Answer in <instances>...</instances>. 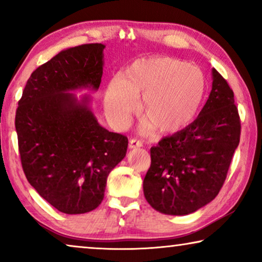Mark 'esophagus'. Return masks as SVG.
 <instances>
[{"mask_svg":"<svg viewBox=\"0 0 262 262\" xmlns=\"http://www.w3.org/2000/svg\"><path fill=\"white\" fill-rule=\"evenodd\" d=\"M142 145H143L142 141H138V139H130V142H128V149L141 148Z\"/></svg>","mask_w":262,"mask_h":262,"instance_id":"34e87169","label":"esophagus"}]
</instances>
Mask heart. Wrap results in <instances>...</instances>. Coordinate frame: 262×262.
<instances>
[{
  "label": "heart",
  "mask_w": 262,
  "mask_h": 262,
  "mask_svg": "<svg viewBox=\"0 0 262 262\" xmlns=\"http://www.w3.org/2000/svg\"><path fill=\"white\" fill-rule=\"evenodd\" d=\"M203 71L170 57H154L135 62L124 77L110 82L105 108L118 127L130 123L143 96L142 111L162 134L180 131L194 119L205 96Z\"/></svg>",
  "instance_id": "1"
}]
</instances>
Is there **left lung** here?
<instances>
[{
  "label": "left lung",
  "mask_w": 262,
  "mask_h": 262,
  "mask_svg": "<svg viewBox=\"0 0 262 262\" xmlns=\"http://www.w3.org/2000/svg\"><path fill=\"white\" fill-rule=\"evenodd\" d=\"M241 121L234 92L216 69L212 89L196 119L150 149L144 196L164 214L195 212L216 198L239 143Z\"/></svg>",
  "instance_id": "left-lung-1"
}]
</instances>
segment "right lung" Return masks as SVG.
<instances>
[{
    "label": "right lung",
    "mask_w": 262,
    "mask_h": 262,
    "mask_svg": "<svg viewBox=\"0 0 262 262\" xmlns=\"http://www.w3.org/2000/svg\"><path fill=\"white\" fill-rule=\"evenodd\" d=\"M102 44L60 51L37 68L19 101L15 128L27 180L63 213L78 214L101 204L107 177L124 159L127 137L98 123L84 95L98 91L103 67Z\"/></svg>",
    "instance_id": "1"
}]
</instances>
